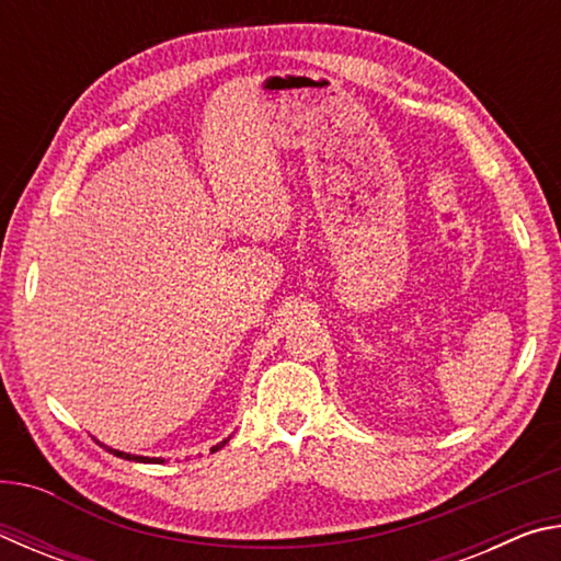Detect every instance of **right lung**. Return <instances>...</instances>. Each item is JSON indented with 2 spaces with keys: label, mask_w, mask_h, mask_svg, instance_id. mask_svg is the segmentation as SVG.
Wrapping results in <instances>:
<instances>
[{
  "label": "right lung",
  "mask_w": 561,
  "mask_h": 561,
  "mask_svg": "<svg viewBox=\"0 0 561 561\" xmlns=\"http://www.w3.org/2000/svg\"><path fill=\"white\" fill-rule=\"evenodd\" d=\"M225 443H227V440H222V443H217V445H215V448H213V453H215V450H220ZM99 445H101V448H106L108 453H113V455H116V458H123V460H136V462H163V458H144V455H130V453H121V450H113V448H108V445H103V443H99Z\"/></svg>",
  "instance_id": "add662e5"
}]
</instances>
